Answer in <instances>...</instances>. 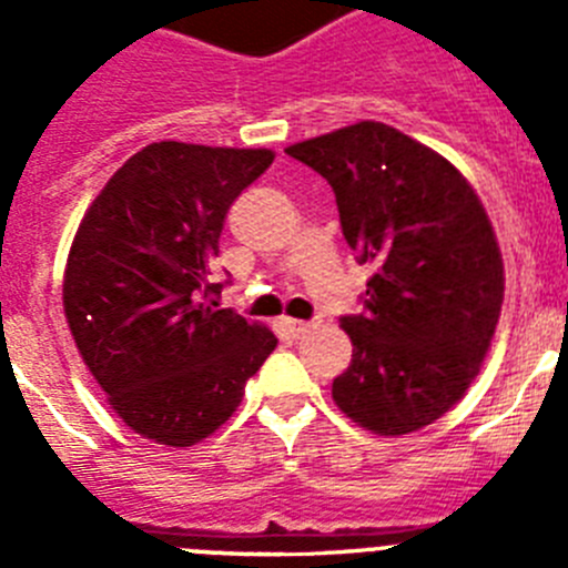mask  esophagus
<instances>
[{
  "mask_svg": "<svg viewBox=\"0 0 568 568\" xmlns=\"http://www.w3.org/2000/svg\"><path fill=\"white\" fill-rule=\"evenodd\" d=\"M281 327H284V333H287L290 338H301V335H307V333H310V324H307V321L284 318V321H281Z\"/></svg>",
  "mask_w": 568,
  "mask_h": 568,
  "instance_id": "obj_1",
  "label": "esophagus"
}]
</instances>
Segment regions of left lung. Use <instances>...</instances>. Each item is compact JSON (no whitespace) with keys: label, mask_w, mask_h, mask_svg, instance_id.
<instances>
[{"label":"left lung","mask_w":568,"mask_h":568,"mask_svg":"<svg viewBox=\"0 0 568 568\" xmlns=\"http://www.w3.org/2000/svg\"><path fill=\"white\" fill-rule=\"evenodd\" d=\"M329 182L346 244L366 281L364 313L344 315L353 361L333 381L346 418L406 435L464 398L504 304V258L489 215L460 170L381 122L290 144Z\"/></svg>","instance_id":"1"}]
</instances>
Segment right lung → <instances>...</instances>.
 I'll use <instances>...</instances> for the list:
<instances>
[{
    "mask_svg": "<svg viewBox=\"0 0 568 568\" xmlns=\"http://www.w3.org/2000/svg\"><path fill=\"white\" fill-rule=\"evenodd\" d=\"M273 150L153 142L110 175L64 267V318L124 424L164 446L213 435L278 338L215 310L213 261L230 204Z\"/></svg>",
    "mask_w": 568,
    "mask_h": 568,
    "instance_id": "right-lung-1",
    "label": "right lung"
}]
</instances>
